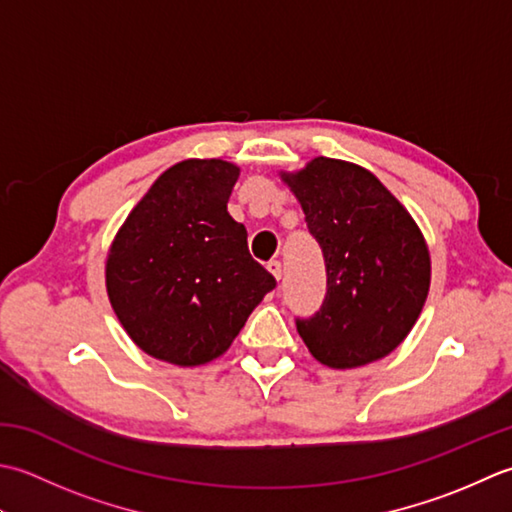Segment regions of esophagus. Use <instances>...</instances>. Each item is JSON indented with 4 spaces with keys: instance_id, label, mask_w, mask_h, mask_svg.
Segmentation results:
<instances>
[{
    "instance_id": "obj_1",
    "label": "esophagus",
    "mask_w": 512,
    "mask_h": 512,
    "mask_svg": "<svg viewBox=\"0 0 512 512\" xmlns=\"http://www.w3.org/2000/svg\"><path fill=\"white\" fill-rule=\"evenodd\" d=\"M267 269H269V274L274 276L276 280L283 278V265H280V260H271V263L267 265Z\"/></svg>"
}]
</instances>
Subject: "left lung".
Wrapping results in <instances>:
<instances>
[{
    "instance_id": "1",
    "label": "left lung",
    "mask_w": 512,
    "mask_h": 512,
    "mask_svg": "<svg viewBox=\"0 0 512 512\" xmlns=\"http://www.w3.org/2000/svg\"><path fill=\"white\" fill-rule=\"evenodd\" d=\"M322 247L327 296L296 320L311 356L331 369L382 360L409 336L431 287V254L409 210L362 165L316 156L280 170Z\"/></svg>"
}]
</instances>
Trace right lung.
Returning a JSON list of instances; mask_svg holds the SVG:
<instances>
[{
  "label": "right lung",
  "mask_w": 512,
  "mask_h": 512,
  "mask_svg": "<svg viewBox=\"0 0 512 512\" xmlns=\"http://www.w3.org/2000/svg\"><path fill=\"white\" fill-rule=\"evenodd\" d=\"M241 168L185 159L165 170L119 227L106 256L110 305L148 356L198 367L229 349L274 276L249 256L227 212Z\"/></svg>",
  "instance_id": "add662e5"
}]
</instances>
